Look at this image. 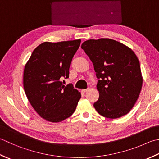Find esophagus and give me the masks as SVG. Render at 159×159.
I'll use <instances>...</instances> for the list:
<instances>
[{"label": "esophagus", "instance_id": "34e87169", "mask_svg": "<svg viewBox=\"0 0 159 159\" xmlns=\"http://www.w3.org/2000/svg\"><path fill=\"white\" fill-rule=\"evenodd\" d=\"M89 88H88V89H82V92H84V93H85V92H88V91H89Z\"/></svg>", "mask_w": 159, "mask_h": 159}]
</instances>
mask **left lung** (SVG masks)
I'll use <instances>...</instances> for the list:
<instances>
[{
  "label": "left lung",
  "mask_w": 159,
  "mask_h": 159,
  "mask_svg": "<svg viewBox=\"0 0 159 159\" xmlns=\"http://www.w3.org/2000/svg\"><path fill=\"white\" fill-rule=\"evenodd\" d=\"M81 48L94 65L99 79L98 101L94 107L107 119L128 114L135 105L143 85L139 61L131 48L110 39H90Z\"/></svg>",
  "instance_id": "8db88e82"
}]
</instances>
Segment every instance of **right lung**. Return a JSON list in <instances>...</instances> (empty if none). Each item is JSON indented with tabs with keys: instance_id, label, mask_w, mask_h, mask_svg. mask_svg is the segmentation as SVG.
<instances>
[{
	"instance_id": "obj_1",
	"label": "right lung",
	"mask_w": 159,
	"mask_h": 159,
	"mask_svg": "<svg viewBox=\"0 0 159 159\" xmlns=\"http://www.w3.org/2000/svg\"><path fill=\"white\" fill-rule=\"evenodd\" d=\"M80 39L44 42L33 51L25 65L23 87L28 101L45 120L58 123L75 111L81 94L61 80L69 77L71 60Z\"/></svg>"
}]
</instances>
